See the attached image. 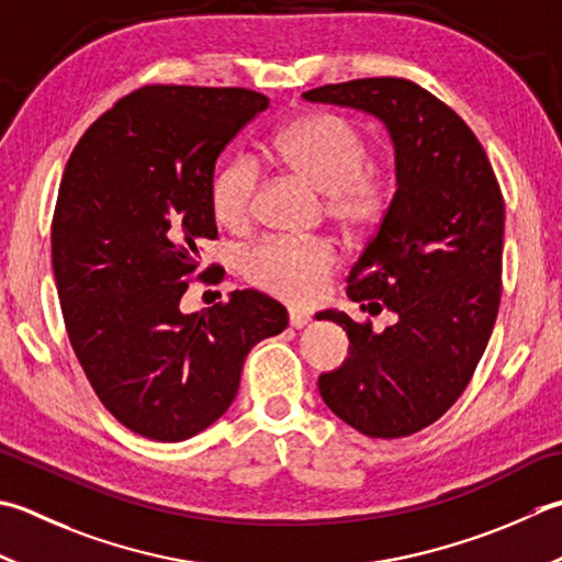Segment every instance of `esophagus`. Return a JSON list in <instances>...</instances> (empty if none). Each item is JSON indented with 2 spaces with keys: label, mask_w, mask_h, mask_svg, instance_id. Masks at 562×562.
Listing matches in <instances>:
<instances>
[{
  "label": "esophagus",
  "mask_w": 562,
  "mask_h": 562,
  "mask_svg": "<svg viewBox=\"0 0 562 562\" xmlns=\"http://www.w3.org/2000/svg\"><path fill=\"white\" fill-rule=\"evenodd\" d=\"M310 322H312L310 314H304L300 310H290V326L292 328H304Z\"/></svg>",
  "instance_id": "obj_1"
}]
</instances>
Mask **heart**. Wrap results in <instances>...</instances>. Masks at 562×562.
Here are the masks:
<instances>
[{"label": "heart", "mask_w": 562, "mask_h": 562, "mask_svg": "<svg viewBox=\"0 0 562 562\" xmlns=\"http://www.w3.org/2000/svg\"><path fill=\"white\" fill-rule=\"evenodd\" d=\"M272 156L324 194L326 216L348 234H368L387 212V180L368 170V140L344 116L312 114L294 121L274 138ZM258 190V160L228 158L209 190L216 222L228 231L246 228L256 214ZM336 266L338 252L324 238H266L240 252V272L252 288L292 304L318 300Z\"/></svg>", "instance_id": "1"}]
</instances>
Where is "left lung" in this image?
I'll return each instance as SVG.
<instances>
[{"label": "left lung", "mask_w": 562, "mask_h": 562, "mask_svg": "<svg viewBox=\"0 0 562 562\" xmlns=\"http://www.w3.org/2000/svg\"><path fill=\"white\" fill-rule=\"evenodd\" d=\"M387 126L397 192L348 274L362 312H392L382 334L344 312L348 360L318 378L338 419L370 438H402L458 402L485 353L502 300L504 196L477 136L441 99L404 77H366L304 92Z\"/></svg>", "instance_id": "1"}]
</instances>
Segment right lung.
<instances>
[{
  "label": "right lung",
  "instance_id": "obj_1",
  "mask_svg": "<svg viewBox=\"0 0 562 562\" xmlns=\"http://www.w3.org/2000/svg\"><path fill=\"white\" fill-rule=\"evenodd\" d=\"M268 104L244 87H140L85 131L65 165L50 228L65 328L99 402L150 441L212 426L250 348L288 326V310L256 290L180 310L200 240L216 238V158Z\"/></svg>",
  "mask_w": 562,
  "mask_h": 562
}]
</instances>
